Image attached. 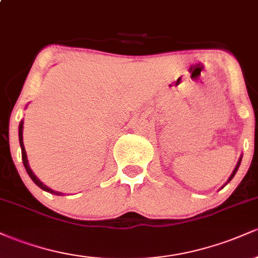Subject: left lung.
I'll list each match as a JSON object with an SVG mask.
<instances>
[{"label":"left lung","mask_w":258,"mask_h":258,"mask_svg":"<svg viewBox=\"0 0 258 258\" xmlns=\"http://www.w3.org/2000/svg\"><path fill=\"white\" fill-rule=\"evenodd\" d=\"M241 158H242V156H240V159H239L238 164H236V166H235V168H234V171H233V172H232V174H230V177H229V178H228V180H227V183H229V182H230V180H232V179H233V177H234V176H235L236 171H238V168H239V166H240V162H241ZM227 183H226V184H227ZM226 184H224V185H226ZM224 185H223V186H224Z\"/></svg>","instance_id":"8db88e82"}]
</instances>
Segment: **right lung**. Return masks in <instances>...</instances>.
<instances>
[{"instance_id":"right-lung-1","label":"right lung","mask_w":258,"mask_h":258,"mask_svg":"<svg viewBox=\"0 0 258 258\" xmlns=\"http://www.w3.org/2000/svg\"><path fill=\"white\" fill-rule=\"evenodd\" d=\"M23 121H20L19 123V143H20V148H22V159H23V164H24V167L26 170V172H28L29 176H30V178L34 180V183L36 184L37 186H40L41 189L44 191H48V193L51 194H54V195H63L61 193H59V191H54L52 190L51 188H48L47 185H44L42 182H41L40 179L37 178L36 176H35L34 172L31 171L30 166H29V161H28V158H26V152H25V148H24V143H23Z\"/></svg>"}]
</instances>
